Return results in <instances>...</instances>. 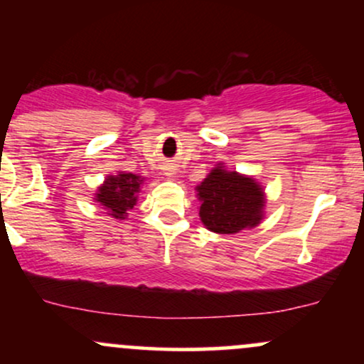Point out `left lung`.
Listing matches in <instances>:
<instances>
[{"instance_id":"obj_1","label":"left lung","mask_w":364,"mask_h":364,"mask_svg":"<svg viewBox=\"0 0 364 364\" xmlns=\"http://www.w3.org/2000/svg\"><path fill=\"white\" fill-rule=\"evenodd\" d=\"M196 191L202 200L200 219L210 231L235 235L260 223L263 191L252 178L228 173L219 166L212 169Z\"/></svg>"}]
</instances>
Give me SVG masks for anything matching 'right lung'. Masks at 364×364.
Listing matches in <instances>:
<instances>
[{
	"mask_svg": "<svg viewBox=\"0 0 364 364\" xmlns=\"http://www.w3.org/2000/svg\"><path fill=\"white\" fill-rule=\"evenodd\" d=\"M144 179L132 173H123L118 176H109L99 188L97 202L107 208V212L116 219H124V214L133 208L136 202V193Z\"/></svg>",
	"mask_w": 364,
	"mask_h": 364,
	"instance_id": "1",
	"label": "right lung"
}]
</instances>
